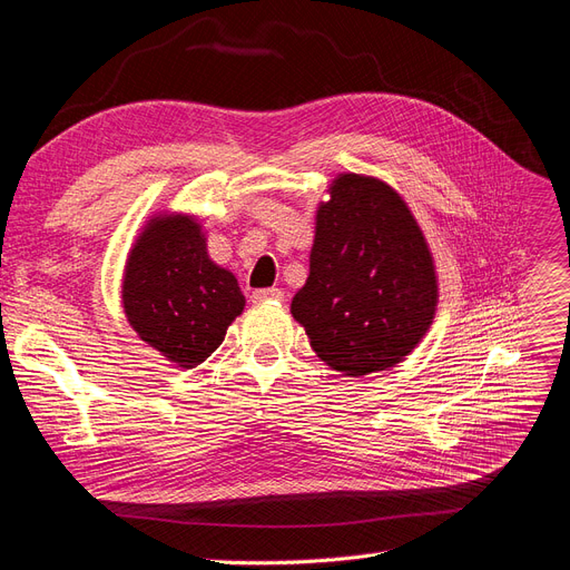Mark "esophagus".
Returning a JSON list of instances; mask_svg holds the SVG:
<instances>
[{
	"instance_id": "34e87169",
	"label": "esophagus",
	"mask_w": 570,
	"mask_h": 570,
	"mask_svg": "<svg viewBox=\"0 0 570 570\" xmlns=\"http://www.w3.org/2000/svg\"><path fill=\"white\" fill-rule=\"evenodd\" d=\"M285 292L278 287H264V289H255L253 292V302L262 304V302H283Z\"/></svg>"
}]
</instances>
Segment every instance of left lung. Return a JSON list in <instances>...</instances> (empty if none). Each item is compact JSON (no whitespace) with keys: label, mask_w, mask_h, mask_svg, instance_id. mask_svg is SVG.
Listing matches in <instances>:
<instances>
[{"label":"left lung","mask_w":570,"mask_h":570,"mask_svg":"<svg viewBox=\"0 0 570 570\" xmlns=\"http://www.w3.org/2000/svg\"><path fill=\"white\" fill-rule=\"evenodd\" d=\"M327 191L315 210L308 278L289 311L334 372L391 370L435 321V259L389 181L341 173Z\"/></svg>","instance_id":"obj_1"}]
</instances>
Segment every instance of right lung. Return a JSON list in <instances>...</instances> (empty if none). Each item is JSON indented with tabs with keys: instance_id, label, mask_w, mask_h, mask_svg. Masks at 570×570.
<instances>
[{
	"instance_id": "obj_1",
	"label": "right lung",
	"mask_w": 570,
	"mask_h": 570,
	"mask_svg": "<svg viewBox=\"0 0 570 570\" xmlns=\"http://www.w3.org/2000/svg\"><path fill=\"white\" fill-rule=\"evenodd\" d=\"M121 304L145 344L191 370L219 348L245 297L234 273L210 259L198 217L166 210L147 219L130 247Z\"/></svg>"
}]
</instances>
